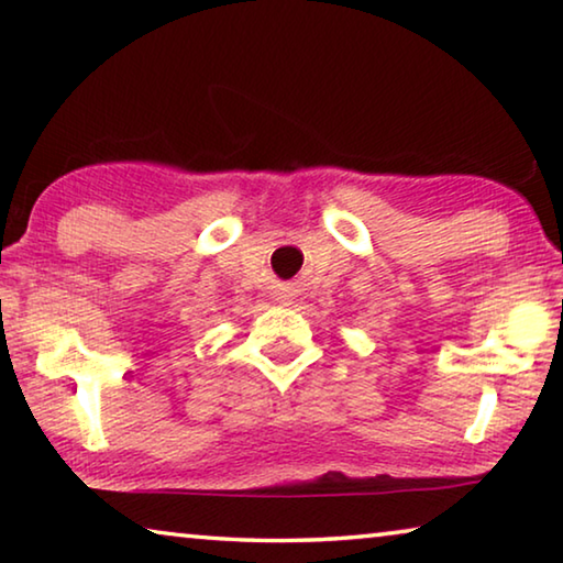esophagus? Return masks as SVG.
Wrapping results in <instances>:
<instances>
[{
	"label": "esophagus",
	"mask_w": 563,
	"mask_h": 563,
	"mask_svg": "<svg viewBox=\"0 0 563 563\" xmlns=\"http://www.w3.org/2000/svg\"><path fill=\"white\" fill-rule=\"evenodd\" d=\"M295 298V292L290 288H280L278 292H275V300H278L280 305H290Z\"/></svg>",
	"instance_id": "obj_1"
}]
</instances>
